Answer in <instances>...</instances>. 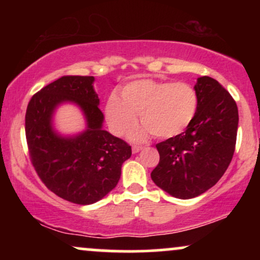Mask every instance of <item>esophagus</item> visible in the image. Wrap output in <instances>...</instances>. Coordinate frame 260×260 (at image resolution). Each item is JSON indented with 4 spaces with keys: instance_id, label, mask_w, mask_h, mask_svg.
I'll list each match as a JSON object with an SVG mask.
<instances>
[{
    "instance_id": "1",
    "label": "esophagus",
    "mask_w": 260,
    "mask_h": 260,
    "mask_svg": "<svg viewBox=\"0 0 260 260\" xmlns=\"http://www.w3.org/2000/svg\"><path fill=\"white\" fill-rule=\"evenodd\" d=\"M142 149H143L142 145H133V147H132V153H133V154L139 153V151L142 150Z\"/></svg>"
}]
</instances>
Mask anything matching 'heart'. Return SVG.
Listing matches in <instances>:
<instances>
[{
  "label": "heart",
  "mask_w": 260,
  "mask_h": 260,
  "mask_svg": "<svg viewBox=\"0 0 260 260\" xmlns=\"http://www.w3.org/2000/svg\"><path fill=\"white\" fill-rule=\"evenodd\" d=\"M198 110V94L188 83L138 79L122 88L121 98L111 94L105 115L111 131L122 136L137 123L143 124L129 133L132 140H143L150 133L161 139L180 136L192 123Z\"/></svg>",
  "instance_id": "heart-1"
}]
</instances>
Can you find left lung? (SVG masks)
Masks as SVG:
<instances>
[{
    "instance_id": "obj_1",
    "label": "left lung",
    "mask_w": 260,
    "mask_h": 260,
    "mask_svg": "<svg viewBox=\"0 0 260 260\" xmlns=\"http://www.w3.org/2000/svg\"><path fill=\"white\" fill-rule=\"evenodd\" d=\"M198 110L180 136L156 144L160 161L151 180L170 196L190 199L222 177L235 153L238 110L223 86L210 77L197 79Z\"/></svg>"
}]
</instances>
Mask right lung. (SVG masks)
Listing matches in <instances>:
<instances>
[{
	"instance_id": "obj_1",
	"label": "right lung",
	"mask_w": 260,
	"mask_h": 260,
	"mask_svg": "<svg viewBox=\"0 0 260 260\" xmlns=\"http://www.w3.org/2000/svg\"><path fill=\"white\" fill-rule=\"evenodd\" d=\"M94 77L64 76L38 91L25 113V136L35 171L56 196L74 204L99 202L117 186L122 164L132 155L124 140L103 129L104 115ZM78 106L86 129L62 136L53 115L62 103Z\"/></svg>"
}]
</instances>
